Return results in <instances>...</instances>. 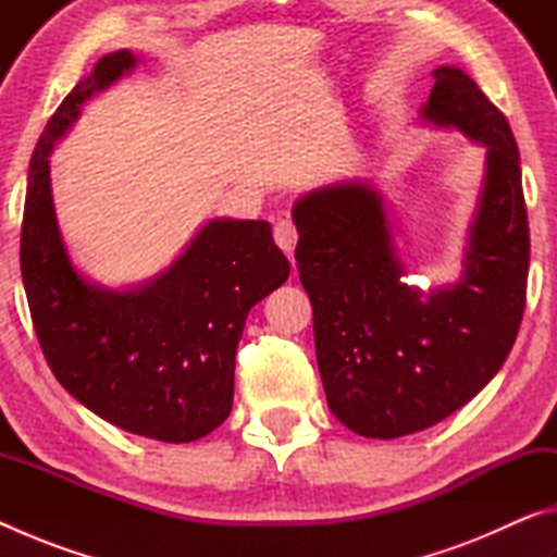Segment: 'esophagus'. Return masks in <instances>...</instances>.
<instances>
[{
  "mask_svg": "<svg viewBox=\"0 0 557 557\" xmlns=\"http://www.w3.org/2000/svg\"><path fill=\"white\" fill-rule=\"evenodd\" d=\"M272 235H275V243H277V248H280L282 252H287V256H292V252H295V245H297V238H299L295 223L287 221V219L277 221V223H275V231H272ZM292 262H295V260H292Z\"/></svg>",
  "mask_w": 557,
  "mask_h": 557,
  "instance_id": "34e87169",
  "label": "esophagus"
}]
</instances>
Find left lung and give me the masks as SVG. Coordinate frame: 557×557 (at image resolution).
<instances>
[{
	"label": "left lung",
	"mask_w": 557,
	"mask_h": 557,
	"mask_svg": "<svg viewBox=\"0 0 557 557\" xmlns=\"http://www.w3.org/2000/svg\"><path fill=\"white\" fill-rule=\"evenodd\" d=\"M432 75L420 120L486 149L457 282L422 292L403 280L393 213L371 182L344 178L292 206L329 410L373 440L432 428L474 398L504 366L525 307L531 240L513 132L457 65Z\"/></svg>",
	"instance_id": "left-lung-1"
}]
</instances>
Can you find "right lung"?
<instances>
[{
    "label": "right lung",
    "mask_w": 557,
    "mask_h": 557,
    "mask_svg": "<svg viewBox=\"0 0 557 557\" xmlns=\"http://www.w3.org/2000/svg\"><path fill=\"white\" fill-rule=\"evenodd\" d=\"M137 63L129 49L102 55L41 132L26 182L22 280L46 361L75 400L132 435L194 442L231 414L245 317L287 280L289 260L268 221L211 219L139 285H98L73 265L49 157L83 106Z\"/></svg>",
    "instance_id": "add662e5"
}]
</instances>
